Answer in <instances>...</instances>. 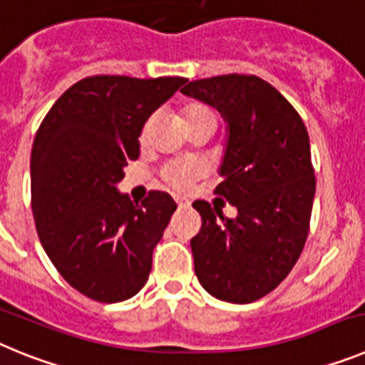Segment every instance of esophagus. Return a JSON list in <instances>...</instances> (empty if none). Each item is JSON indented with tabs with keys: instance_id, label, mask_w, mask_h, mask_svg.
<instances>
[{
	"instance_id": "34e87169",
	"label": "esophagus",
	"mask_w": 365,
	"mask_h": 365,
	"mask_svg": "<svg viewBox=\"0 0 365 365\" xmlns=\"http://www.w3.org/2000/svg\"><path fill=\"white\" fill-rule=\"evenodd\" d=\"M175 202H177V206H179V208H188L190 206V201L186 197H179V195H177L175 197Z\"/></svg>"
}]
</instances>
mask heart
<instances>
[{
    "instance_id": "heart-1",
    "label": "heart",
    "mask_w": 365,
    "mask_h": 365,
    "mask_svg": "<svg viewBox=\"0 0 365 365\" xmlns=\"http://www.w3.org/2000/svg\"><path fill=\"white\" fill-rule=\"evenodd\" d=\"M201 120H215L214 113L206 106L192 104L186 108V124H195ZM150 124L146 125L144 133H148ZM205 172V166L197 160H173V163L166 164L163 170V177L168 185H172L173 188L185 190L193 182V179H197L201 173Z\"/></svg>"
}]
</instances>
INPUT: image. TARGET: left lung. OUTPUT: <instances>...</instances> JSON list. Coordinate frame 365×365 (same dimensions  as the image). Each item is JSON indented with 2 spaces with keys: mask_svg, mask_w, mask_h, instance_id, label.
I'll list each match as a JSON object with an SVG mask.
<instances>
[{
  "mask_svg": "<svg viewBox=\"0 0 365 365\" xmlns=\"http://www.w3.org/2000/svg\"><path fill=\"white\" fill-rule=\"evenodd\" d=\"M180 91L227 122L215 193L237 210L230 219L193 202L202 219L190 241L195 276L214 298L256 302L287 278L307 240L316 192L307 130L285 96L252 74L193 80Z\"/></svg>",
  "mask_w": 365,
  "mask_h": 365,
  "instance_id": "1",
  "label": "left lung"
}]
</instances>
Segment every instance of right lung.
Listing matches in <instances>:
<instances>
[{"mask_svg": "<svg viewBox=\"0 0 365 365\" xmlns=\"http://www.w3.org/2000/svg\"><path fill=\"white\" fill-rule=\"evenodd\" d=\"M182 83L180 76H89L54 102L34 138L38 237L62 278L95 302H124L146 285L155 245L177 210L166 192L135 205L118 182L140 155L151 113Z\"/></svg>", "mask_w": 365, "mask_h": 365, "instance_id": "add662e5", "label": "right lung"}]
</instances>
